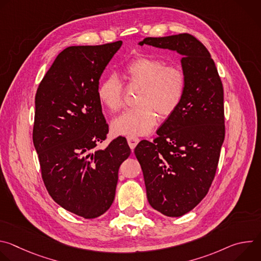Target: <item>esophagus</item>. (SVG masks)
<instances>
[{"instance_id":"esophagus-1","label":"esophagus","mask_w":261,"mask_h":261,"mask_svg":"<svg viewBox=\"0 0 261 261\" xmlns=\"http://www.w3.org/2000/svg\"><path fill=\"white\" fill-rule=\"evenodd\" d=\"M127 141H128V144H129L131 150H133V148H135V146L139 142V138L135 137V136H128L127 137Z\"/></svg>"}]
</instances>
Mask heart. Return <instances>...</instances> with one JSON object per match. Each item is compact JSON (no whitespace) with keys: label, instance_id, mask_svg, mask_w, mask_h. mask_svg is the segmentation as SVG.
<instances>
[{"label":"heart","instance_id":"heart-1","mask_svg":"<svg viewBox=\"0 0 261 261\" xmlns=\"http://www.w3.org/2000/svg\"><path fill=\"white\" fill-rule=\"evenodd\" d=\"M131 85L141 86L137 106L125 110L113 121V130L122 135H144L150 132L161 118L170 116L182 100L186 89L185 72L178 66L166 65L158 58L138 56L124 68ZM100 102L116 113L124 105V87L115 74L104 77L97 89Z\"/></svg>","mask_w":261,"mask_h":261}]
</instances>
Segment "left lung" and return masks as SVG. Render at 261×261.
I'll list each match as a JSON object with an SVG mask.
<instances>
[{
  "label": "left lung",
  "instance_id": "obj_1",
  "mask_svg": "<svg viewBox=\"0 0 261 261\" xmlns=\"http://www.w3.org/2000/svg\"><path fill=\"white\" fill-rule=\"evenodd\" d=\"M143 44L182 56L181 102L157 130L158 137L141 140L134 150L148 203L167 217H180L204 198L216 174L225 137L223 85L211 54L194 36L147 37Z\"/></svg>",
  "mask_w": 261,
  "mask_h": 261
}]
</instances>
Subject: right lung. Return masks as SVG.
Listing matches in <instances>:
<instances>
[{"instance_id":"right-lung-1","label":"right lung","mask_w":261,"mask_h":261,"mask_svg":"<svg viewBox=\"0 0 261 261\" xmlns=\"http://www.w3.org/2000/svg\"><path fill=\"white\" fill-rule=\"evenodd\" d=\"M122 43L65 48L35 97L33 142L45 187L59 205L86 219L113 204L119 168L131 154L123 136L96 148L108 133L99 80Z\"/></svg>"}]
</instances>
